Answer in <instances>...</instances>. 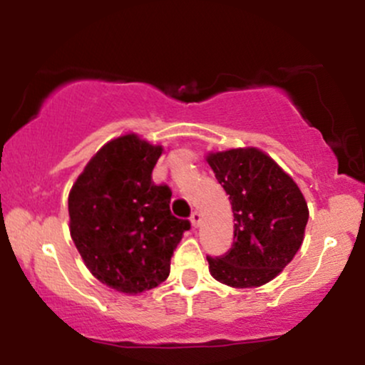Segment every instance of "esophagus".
Wrapping results in <instances>:
<instances>
[{
    "label": "esophagus",
    "mask_w": 365,
    "mask_h": 365,
    "mask_svg": "<svg viewBox=\"0 0 365 365\" xmlns=\"http://www.w3.org/2000/svg\"><path fill=\"white\" fill-rule=\"evenodd\" d=\"M200 220H202V217H200V212L194 211L190 215V223H192V226H194V228H197V226L200 225Z\"/></svg>",
    "instance_id": "esophagus-1"
}]
</instances>
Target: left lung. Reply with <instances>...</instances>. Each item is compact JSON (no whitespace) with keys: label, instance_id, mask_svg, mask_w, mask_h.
I'll use <instances>...</instances> for the list:
<instances>
[{"label":"left lung","instance_id":"left-lung-1","mask_svg":"<svg viewBox=\"0 0 365 365\" xmlns=\"http://www.w3.org/2000/svg\"><path fill=\"white\" fill-rule=\"evenodd\" d=\"M207 163L230 195L235 220L232 247L217 257L207 255L209 271L228 287H261L299 252L307 202L297 183L262 150L215 153Z\"/></svg>","mask_w":365,"mask_h":365}]
</instances>
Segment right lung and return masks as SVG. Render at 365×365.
Wrapping results in <instances>:
<instances>
[{"mask_svg":"<svg viewBox=\"0 0 365 365\" xmlns=\"http://www.w3.org/2000/svg\"><path fill=\"white\" fill-rule=\"evenodd\" d=\"M161 145L118 137L98 150L68 197L70 233L83 262L99 282L123 293L158 287L190 230L170 211L168 185L153 182Z\"/></svg>","mask_w":365,"mask_h":365,"instance_id":"obj_1","label":"right lung"}]
</instances>
